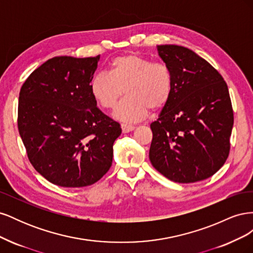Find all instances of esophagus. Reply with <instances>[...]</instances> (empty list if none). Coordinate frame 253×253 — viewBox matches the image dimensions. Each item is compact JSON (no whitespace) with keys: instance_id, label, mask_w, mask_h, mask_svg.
<instances>
[{"instance_id":"esophagus-1","label":"esophagus","mask_w":253,"mask_h":253,"mask_svg":"<svg viewBox=\"0 0 253 253\" xmlns=\"http://www.w3.org/2000/svg\"><path fill=\"white\" fill-rule=\"evenodd\" d=\"M121 128H122V132L124 133H128L133 131V129L135 128L134 126H131V125H126V124H122L121 125Z\"/></svg>"}]
</instances>
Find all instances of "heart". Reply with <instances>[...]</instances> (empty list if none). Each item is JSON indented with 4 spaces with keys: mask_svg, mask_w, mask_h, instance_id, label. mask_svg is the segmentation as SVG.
<instances>
[{
    "mask_svg": "<svg viewBox=\"0 0 253 253\" xmlns=\"http://www.w3.org/2000/svg\"><path fill=\"white\" fill-rule=\"evenodd\" d=\"M90 94L104 110H113L124 96L127 98L115 111L122 121H138L150 109L160 110L169 103L174 90V76L164 62L129 52L110 63V73L95 75L89 84Z\"/></svg>",
    "mask_w": 253,
    "mask_h": 253,
    "instance_id": "obj_1",
    "label": "heart"
}]
</instances>
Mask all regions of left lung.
Returning a JSON list of instances; mask_svg holds the SVG:
<instances>
[{"mask_svg": "<svg viewBox=\"0 0 253 253\" xmlns=\"http://www.w3.org/2000/svg\"><path fill=\"white\" fill-rule=\"evenodd\" d=\"M156 48L173 73L174 90L158 119L151 124V164L175 182L206 179L224 166L230 152L234 119L227 83L189 48Z\"/></svg>", "mask_w": 253, "mask_h": 253, "instance_id": "8db88e82", "label": "left lung"}]
</instances>
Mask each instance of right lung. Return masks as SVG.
Returning a JSON list of instances; mask_svg holds the SVG:
<instances>
[{
  "instance_id": "1",
  "label": "right lung",
  "mask_w": 253,
  "mask_h": 253,
  "mask_svg": "<svg viewBox=\"0 0 253 253\" xmlns=\"http://www.w3.org/2000/svg\"><path fill=\"white\" fill-rule=\"evenodd\" d=\"M99 59L51 58L21 87L20 136L30 164L53 185L90 186L112 166L121 127L97 108L90 94Z\"/></svg>"
}]
</instances>
